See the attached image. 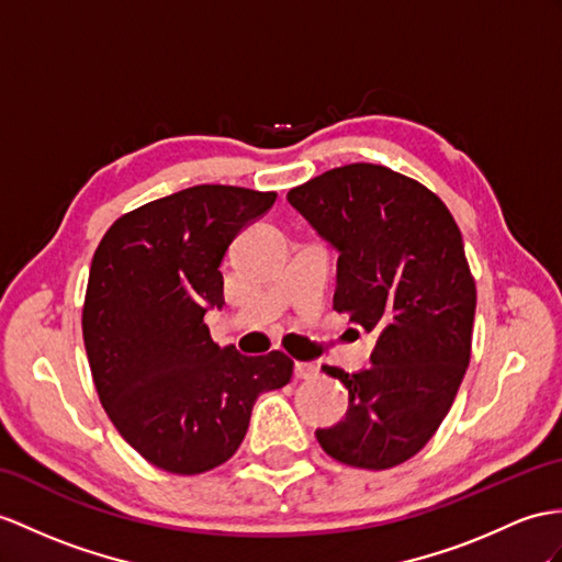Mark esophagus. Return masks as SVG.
Wrapping results in <instances>:
<instances>
[{
	"label": "esophagus",
	"instance_id": "1",
	"mask_svg": "<svg viewBox=\"0 0 562 562\" xmlns=\"http://www.w3.org/2000/svg\"><path fill=\"white\" fill-rule=\"evenodd\" d=\"M319 374V367L312 364V362H295V379L300 381H307L314 379Z\"/></svg>",
	"mask_w": 562,
	"mask_h": 562
}]
</instances>
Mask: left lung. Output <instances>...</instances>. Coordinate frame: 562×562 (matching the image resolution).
I'll list each match as a JSON object with an SVG mask.
<instances>
[{"label": "left lung", "mask_w": 562, "mask_h": 562, "mask_svg": "<svg viewBox=\"0 0 562 562\" xmlns=\"http://www.w3.org/2000/svg\"><path fill=\"white\" fill-rule=\"evenodd\" d=\"M338 252L334 310L376 336L367 369L322 367L348 413L317 441L334 460L389 470L424 448L470 364L476 307L460 228L431 190L379 164H348L289 193Z\"/></svg>", "instance_id": "left-lung-1"}]
</instances>
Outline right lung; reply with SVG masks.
<instances>
[{
	"label": "right lung",
	"mask_w": 562,
	"mask_h": 562,
	"mask_svg": "<svg viewBox=\"0 0 562 562\" xmlns=\"http://www.w3.org/2000/svg\"><path fill=\"white\" fill-rule=\"evenodd\" d=\"M277 193L193 186L116 218L92 257L83 340L94 389L119 434L155 468L200 474L236 453L259 395L293 360L218 348L204 314L222 310L218 267Z\"/></svg>",
	"instance_id": "right-lung-1"
}]
</instances>
